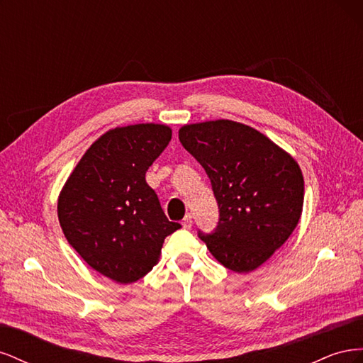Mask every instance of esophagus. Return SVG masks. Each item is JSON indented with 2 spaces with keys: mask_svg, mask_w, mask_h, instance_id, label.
Returning a JSON list of instances; mask_svg holds the SVG:
<instances>
[{
  "mask_svg": "<svg viewBox=\"0 0 363 363\" xmlns=\"http://www.w3.org/2000/svg\"><path fill=\"white\" fill-rule=\"evenodd\" d=\"M192 215L191 213H188L186 215L184 218H183V221H182V225H183V228H191L192 227Z\"/></svg>",
  "mask_w": 363,
  "mask_h": 363,
  "instance_id": "34e87169",
  "label": "esophagus"
}]
</instances>
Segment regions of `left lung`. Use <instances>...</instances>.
Returning <instances> with one entry per match:
<instances>
[{"instance_id":"8db88e82","label":"left lung","mask_w":363,"mask_h":363,"mask_svg":"<svg viewBox=\"0 0 363 363\" xmlns=\"http://www.w3.org/2000/svg\"><path fill=\"white\" fill-rule=\"evenodd\" d=\"M179 139L211 179L219 208L213 232L199 230V238L225 268L256 269L300 221L298 163L257 130L228 119L184 125Z\"/></svg>"}]
</instances>
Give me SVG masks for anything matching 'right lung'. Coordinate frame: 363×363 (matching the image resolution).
<instances>
[{
    "label": "right lung",
    "instance_id": "1",
    "mask_svg": "<svg viewBox=\"0 0 363 363\" xmlns=\"http://www.w3.org/2000/svg\"><path fill=\"white\" fill-rule=\"evenodd\" d=\"M171 136V128L159 124L107 131L84 152L59 196L65 238L113 281L144 277L157 263L164 238L182 227L167 218L145 182Z\"/></svg>",
    "mask_w": 363,
    "mask_h": 363
}]
</instances>
